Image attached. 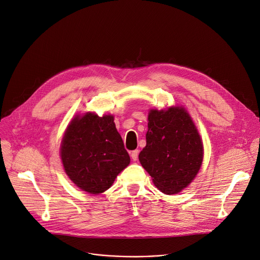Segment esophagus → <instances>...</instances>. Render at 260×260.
Returning <instances> with one entry per match:
<instances>
[{
  "label": "esophagus",
  "mask_w": 260,
  "mask_h": 260,
  "mask_svg": "<svg viewBox=\"0 0 260 260\" xmlns=\"http://www.w3.org/2000/svg\"><path fill=\"white\" fill-rule=\"evenodd\" d=\"M138 154H139V150H133L132 152H131V157H132V159L133 160H137L138 159Z\"/></svg>",
  "instance_id": "34e87169"
}]
</instances>
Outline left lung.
<instances>
[{"instance_id":"obj_1","label":"left lung","mask_w":260,"mask_h":260,"mask_svg":"<svg viewBox=\"0 0 260 260\" xmlns=\"http://www.w3.org/2000/svg\"><path fill=\"white\" fill-rule=\"evenodd\" d=\"M202 159L200 135L184 108L150 110L146 146L139 160L160 192L182 191L196 177Z\"/></svg>"}]
</instances>
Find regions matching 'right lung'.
<instances>
[{
	"mask_svg": "<svg viewBox=\"0 0 260 260\" xmlns=\"http://www.w3.org/2000/svg\"><path fill=\"white\" fill-rule=\"evenodd\" d=\"M64 170L81 190L98 195L111 187L131 161L112 115H77L61 143Z\"/></svg>",
	"mask_w": 260,
	"mask_h": 260,
	"instance_id": "add662e5",
	"label": "right lung"
}]
</instances>
